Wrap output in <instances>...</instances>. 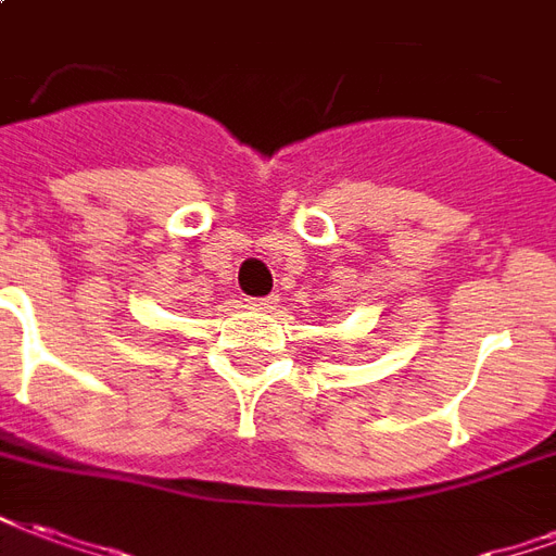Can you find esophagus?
Here are the masks:
<instances>
[{
  "instance_id": "esophagus-1",
  "label": "esophagus",
  "mask_w": 556,
  "mask_h": 556,
  "mask_svg": "<svg viewBox=\"0 0 556 556\" xmlns=\"http://www.w3.org/2000/svg\"><path fill=\"white\" fill-rule=\"evenodd\" d=\"M274 303H277V298L270 294V298H250L247 300V306L250 309H274Z\"/></svg>"
}]
</instances>
